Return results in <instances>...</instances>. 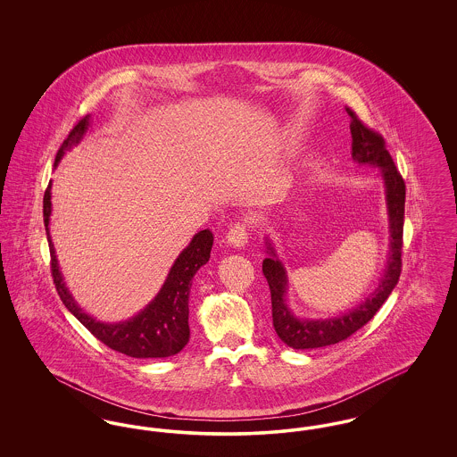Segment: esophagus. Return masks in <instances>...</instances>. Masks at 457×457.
I'll return each mask as SVG.
<instances>
[{
	"label": "esophagus",
	"instance_id": "1",
	"mask_svg": "<svg viewBox=\"0 0 457 457\" xmlns=\"http://www.w3.org/2000/svg\"><path fill=\"white\" fill-rule=\"evenodd\" d=\"M226 239H228V245H229V246H235V248L245 246V245L248 243V229H246V224H243V222L233 224V226L229 228V231H228Z\"/></svg>",
	"mask_w": 457,
	"mask_h": 457
}]
</instances>
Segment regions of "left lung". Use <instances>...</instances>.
Segmentation results:
<instances>
[{
	"label": "left lung",
	"instance_id": "8db88e82",
	"mask_svg": "<svg viewBox=\"0 0 457 457\" xmlns=\"http://www.w3.org/2000/svg\"><path fill=\"white\" fill-rule=\"evenodd\" d=\"M351 116V157L360 166H373L380 170V178L386 188V205L389 216V255L384 276L373 293L346 313L327 319H303L298 317L286 300L287 272L272 241L265 238L269 257L262 262V272L269 283L272 302V324L284 345L293 349H315L330 346L348 339L358 328L365 326L389 298L392 289L401 276V250H403V226H404V198L406 185L403 176L395 170L391 154L386 149L382 135L370 130L360 118L346 108Z\"/></svg>",
	"mask_w": 457,
	"mask_h": 457
}]
</instances>
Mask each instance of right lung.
<instances>
[{
  "mask_svg": "<svg viewBox=\"0 0 457 457\" xmlns=\"http://www.w3.org/2000/svg\"><path fill=\"white\" fill-rule=\"evenodd\" d=\"M88 121H90V116L87 114L73 127V130L70 131V135L66 137L65 142L62 144L60 151L56 154L54 168L58 166L66 151L77 145L84 138L90 125ZM43 214L46 235L49 243V253H51L53 281L62 302L79 319L82 326L87 327L88 330L109 348L131 358H168L187 346L190 339L188 296H190L192 279L196 270L211 259V250L214 243V237L209 229L198 231L188 243V246L183 248V252L174 261L173 267L170 269V274L162 284V287L154 296L151 303L129 320L109 324V322L96 320L94 317L86 313L75 302L70 289L66 287L63 274L60 270V263L56 259L54 245L49 235L51 181L44 194Z\"/></svg>",
  "mask_w": 457,
  "mask_h": 457,
  "instance_id": "add662e5",
  "label": "right lung"
}]
</instances>
